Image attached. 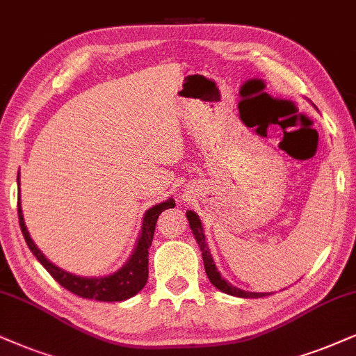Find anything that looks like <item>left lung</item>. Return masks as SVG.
<instances>
[{
    "instance_id": "1",
    "label": "left lung",
    "mask_w": 356,
    "mask_h": 356,
    "mask_svg": "<svg viewBox=\"0 0 356 356\" xmlns=\"http://www.w3.org/2000/svg\"><path fill=\"white\" fill-rule=\"evenodd\" d=\"M186 215H187L188 225H191V230H192V233H193V236H195V240H197V243H199V246H200L202 258H204L205 273H207V276H209L211 284L217 287V289L225 292V294L236 296V298L256 299V298H264V296H269V294H266V292H248V291L238 289V287L232 286L228 281H225V279L222 277V274H220V273L217 271V266H215L213 258H211L209 246H207V243H205L204 228H202V223H200L199 215H197L195 211H192V210H187Z\"/></svg>"
}]
</instances>
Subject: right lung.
Listing matches in <instances>:
<instances>
[{
	"instance_id": "add662e5",
	"label": "right lung",
	"mask_w": 356,
	"mask_h": 356,
	"mask_svg": "<svg viewBox=\"0 0 356 356\" xmlns=\"http://www.w3.org/2000/svg\"><path fill=\"white\" fill-rule=\"evenodd\" d=\"M17 186H19V172H17ZM172 207H175V202L174 199H169L151 207L146 211L145 218H143L141 233H139V238L136 241V248H134L133 254L129 256V259L126 261V264H123V268L113 274H110V276L83 277L64 271V269L52 264L46 256L40 253V250L34 245L28 228H26L24 217H22L21 210V197H17V215H19L21 232L24 235V240L28 243L29 250L33 251V254L38 258L39 263L67 291L74 292V294H77L83 299H95L102 300V302H120V300H126L136 296L146 286L147 274H149V269H147V263H149L147 261V254H149V246L152 243V236H154L157 218H159V215L164 210L172 209Z\"/></svg>"
}]
</instances>
